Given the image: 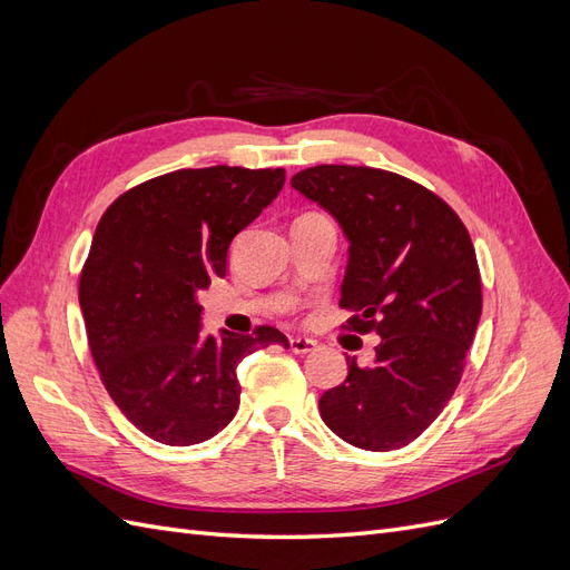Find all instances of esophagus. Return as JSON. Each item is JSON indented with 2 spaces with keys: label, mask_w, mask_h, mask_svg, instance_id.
<instances>
[{
  "label": "esophagus",
  "mask_w": 570,
  "mask_h": 570,
  "mask_svg": "<svg viewBox=\"0 0 570 570\" xmlns=\"http://www.w3.org/2000/svg\"><path fill=\"white\" fill-rule=\"evenodd\" d=\"M289 350L295 354H308L316 350V340H308V337H289Z\"/></svg>",
  "instance_id": "34e87169"
}]
</instances>
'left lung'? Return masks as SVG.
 <instances>
[{
    "mask_svg": "<svg viewBox=\"0 0 570 570\" xmlns=\"http://www.w3.org/2000/svg\"><path fill=\"white\" fill-rule=\"evenodd\" d=\"M292 187L331 214L350 243L340 306L347 331L375 333V361L323 392V423L358 450L416 440L454 394L482 312L471 235L450 204L390 170L323 164Z\"/></svg>",
    "mask_w": 570,
    "mask_h": 570,
    "instance_id": "obj_1",
    "label": "left lung"
}]
</instances>
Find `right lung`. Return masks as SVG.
Returning <instances> with one entry per match:
<instances>
[{
  "mask_svg": "<svg viewBox=\"0 0 570 570\" xmlns=\"http://www.w3.org/2000/svg\"><path fill=\"white\" fill-rule=\"evenodd\" d=\"M285 185L283 168H183L128 189L101 216L78 299L101 383L151 440L214 438L239 406L237 364L278 327L202 335L197 292L226 278L233 237Z\"/></svg>",
  "mask_w": 570,
  "mask_h": 570,
  "instance_id": "obj_1",
  "label": "right lung"
}]
</instances>
